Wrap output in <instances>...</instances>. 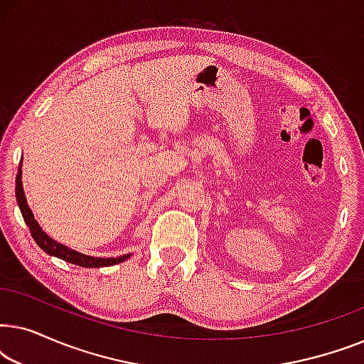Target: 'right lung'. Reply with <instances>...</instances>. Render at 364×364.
Returning <instances> with one entry per match:
<instances>
[{"instance_id":"obj_1","label":"right lung","mask_w":364,"mask_h":364,"mask_svg":"<svg viewBox=\"0 0 364 364\" xmlns=\"http://www.w3.org/2000/svg\"><path fill=\"white\" fill-rule=\"evenodd\" d=\"M21 162H23V159H21ZM21 167H23V164H19L18 173H16V200H18V207H19V210H21V215L24 218V222H26L29 232H31L34 242H36L38 245L41 247L44 252L48 253V255L58 257V258H61V260H64V262L74 263V265H79V267H84V268L111 267V265H116V263L126 262L127 258L131 257V253H126V255H121V257H116V258H114V257L102 258V257L84 255V253H81V252H76V250H73V248L63 245V243L53 240V238L49 237L48 233L43 230L41 225H39V223L36 222V218H34L31 208H29V205H28L26 196H24L23 181H21V177H23Z\"/></svg>"}]
</instances>
